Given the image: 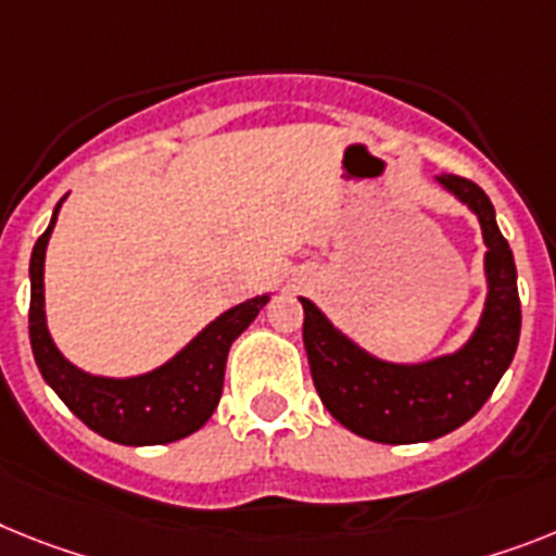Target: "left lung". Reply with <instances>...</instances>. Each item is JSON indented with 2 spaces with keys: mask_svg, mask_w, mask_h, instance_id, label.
Masks as SVG:
<instances>
[{
  "mask_svg": "<svg viewBox=\"0 0 556 556\" xmlns=\"http://www.w3.org/2000/svg\"><path fill=\"white\" fill-rule=\"evenodd\" d=\"M435 184L478 217L486 242V302L464 348L418 365L384 362L300 296L302 339L321 404L350 432L379 444H421L469 421L508 370L520 339L515 256L494 220L492 200L466 177L438 175Z\"/></svg>",
  "mask_w": 556,
  "mask_h": 556,
  "instance_id": "8db88e82",
  "label": "left lung"
}]
</instances>
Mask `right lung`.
Masks as SVG:
<instances>
[{
	"instance_id": "1",
	"label": "right lung",
	"mask_w": 556,
	"mask_h": 556,
	"mask_svg": "<svg viewBox=\"0 0 556 556\" xmlns=\"http://www.w3.org/2000/svg\"><path fill=\"white\" fill-rule=\"evenodd\" d=\"M64 200L67 194L55 203L48 231L36 240L30 254V348L41 379L53 387L70 413L115 444H172L198 432L220 404L228 348L268 305L270 293L228 307L155 370L129 379L78 370L55 348L45 316V251Z\"/></svg>"
}]
</instances>
